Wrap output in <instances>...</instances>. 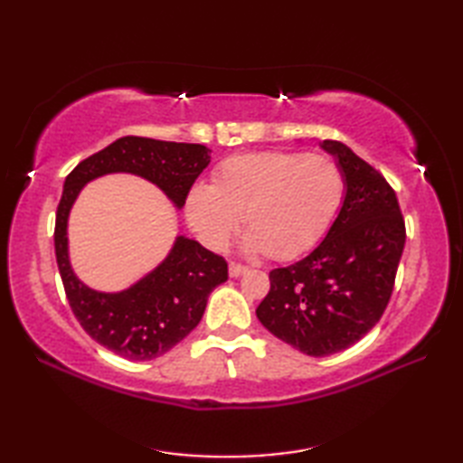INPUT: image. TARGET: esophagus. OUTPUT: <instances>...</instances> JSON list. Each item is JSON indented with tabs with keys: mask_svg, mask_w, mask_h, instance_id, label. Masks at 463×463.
<instances>
[{
	"mask_svg": "<svg viewBox=\"0 0 463 463\" xmlns=\"http://www.w3.org/2000/svg\"><path fill=\"white\" fill-rule=\"evenodd\" d=\"M249 270V267H244V264H239V262H231L229 264V274L232 279H237V277H241V274H244Z\"/></svg>",
	"mask_w": 463,
	"mask_h": 463,
	"instance_id": "esophagus-1",
	"label": "esophagus"
}]
</instances>
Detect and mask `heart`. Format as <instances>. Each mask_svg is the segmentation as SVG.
Masks as SVG:
<instances>
[{
  "label": "heart",
  "instance_id": "1",
  "mask_svg": "<svg viewBox=\"0 0 463 463\" xmlns=\"http://www.w3.org/2000/svg\"><path fill=\"white\" fill-rule=\"evenodd\" d=\"M344 194L346 176L332 156L264 151L224 159L213 184L189 191L184 211L206 247L224 249L242 213L244 250L290 260L326 232Z\"/></svg>",
  "mask_w": 463,
  "mask_h": 463
}]
</instances>
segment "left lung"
Instances as JSON below:
<instances>
[{"label": "left lung", "instance_id": "obj_1", "mask_svg": "<svg viewBox=\"0 0 463 463\" xmlns=\"http://www.w3.org/2000/svg\"><path fill=\"white\" fill-rule=\"evenodd\" d=\"M346 176L336 221L308 257L274 269L262 326L308 356L350 348L376 326L394 290L406 226L388 181L340 141H322Z\"/></svg>", "mask_w": 463, "mask_h": 463}]
</instances>
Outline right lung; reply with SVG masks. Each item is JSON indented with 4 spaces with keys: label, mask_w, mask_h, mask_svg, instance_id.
<instances>
[{
    "label": "right lung",
    "mask_w": 463,
    "mask_h": 463,
    "mask_svg": "<svg viewBox=\"0 0 463 463\" xmlns=\"http://www.w3.org/2000/svg\"><path fill=\"white\" fill-rule=\"evenodd\" d=\"M211 163V149L194 143L121 137L87 156L67 175L55 216V257L69 307L83 330L117 356L153 360L179 344L201 322L209 294L229 279L219 254L176 237L166 259L121 292L93 290L75 277L69 262L67 221L83 186L97 176L131 173L169 196L183 209L196 176Z\"/></svg>",
    "instance_id": "1"
}]
</instances>
